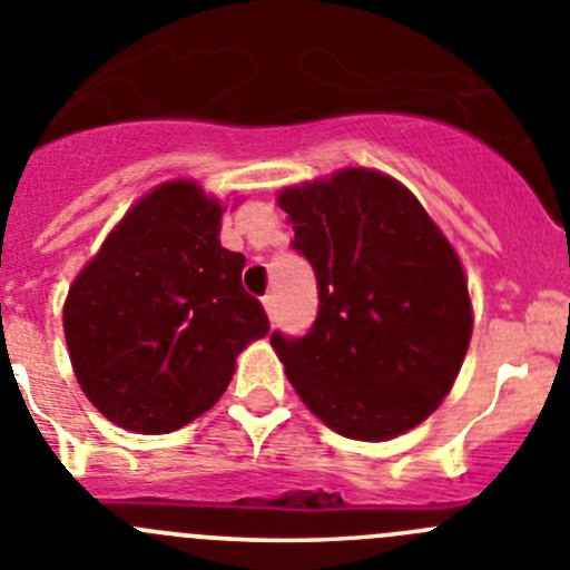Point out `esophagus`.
I'll list each match as a JSON object with an SVG mask.
<instances>
[{"instance_id":"esophagus-1","label":"esophagus","mask_w":570,"mask_h":570,"mask_svg":"<svg viewBox=\"0 0 570 570\" xmlns=\"http://www.w3.org/2000/svg\"><path fill=\"white\" fill-rule=\"evenodd\" d=\"M261 303H264L267 315L275 321V315H278V301H275V295H264V297H261Z\"/></svg>"}]
</instances>
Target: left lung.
Segmentation results:
<instances>
[{
  "label": "left lung",
  "mask_w": 570,
  "mask_h": 570,
  "mask_svg": "<svg viewBox=\"0 0 570 570\" xmlns=\"http://www.w3.org/2000/svg\"><path fill=\"white\" fill-rule=\"evenodd\" d=\"M278 205L321 301L303 337H269L297 396L348 439L416 428L450 393L472 337L459 255L385 174L345 168L286 188Z\"/></svg>",
  "instance_id": "8db88e82"
}]
</instances>
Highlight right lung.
<instances>
[{
  "mask_svg": "<svg viewBox=\"0 0 570 570\" xmlns=\"http://www.w3.org/2000/svg\"><path fill=\"white\" fill-rule=\"evenodd\" d=\"M222 205L188 179L137 202L63 303L78 382L109 422L171 433L216 405L236 357L269 332L219 242Z\"/></svg>",
  "mask_w": 570,
  "mask_h": 570,
  "instance_id": "obj_1",
  "label": "right lung"
}]
</instances>
